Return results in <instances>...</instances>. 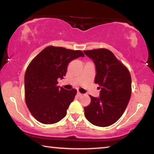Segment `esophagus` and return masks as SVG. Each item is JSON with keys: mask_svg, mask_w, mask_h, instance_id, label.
I'll return each instance as SVG.
<instances>
[{"mask_svg": "<svg viewBox=\"0 0 154 154\" xmlns=\"http://www.w3.org/2000/svg\"><path fill=\"white\" fill-rule=\"evenodd\" d=\"M77 96H79V97H81V96H83V94H81V93H79V92H77Z\"/></svg>", "mask_w": 154, "mask_h": 154, "instance_id": "obj_1", "label": "esophagus"}]
</instances>
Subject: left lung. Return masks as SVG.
Instances as JSON below:
<instances>
[{
    "label": "left lung",
    "mask_w": 154,
    "mask_h": 154,
    "mask_svg": "<svg viewBox=\"0 0 154 154\" xmlns=\"http://www.w3.org/2000/svg\"><path fill=\"white\" fill-rule=\"evenodd\" d=\"M96 66L95 84L100 97L90 96L91 103L84 107V115L90 123L106 127L116 122L126 109L131 96V77L125 66L107 49L84 51Z\"/></svg>",
    "instance_id": "8db88e82"
}]
</instances>
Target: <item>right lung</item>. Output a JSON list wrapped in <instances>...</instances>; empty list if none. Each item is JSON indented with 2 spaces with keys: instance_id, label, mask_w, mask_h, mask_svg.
<instances>
[{
  "instance_id": "obj_1",
  "label": "right lung",
  "mask_w": 154,
  "mask_h": 154,
  "mask_svg": "<svg viewBox=\"0 0 154 154\" xmlns=\"http://www.w3.org/2000/svg\"><path fill=\"white\" fill-rule=\"evenodd\" d=\"M80 56H84L80 50L49 46L30 63L24 77L25 100L39 122L52 124L66 116L77 90L59 88L57 79L66 76L69 63Z\"/></svg>"
}]
</instances>
